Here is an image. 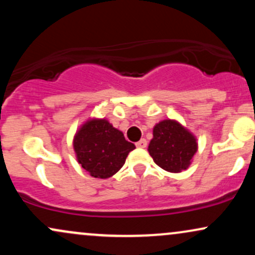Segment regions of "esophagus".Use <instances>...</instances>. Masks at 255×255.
I'll use <instances>...</instances> for the list:
<instances>
[{
  "instance_id": "obj_1",
  "label": "esophagus",
  "mask_w": 255,
  "mask_h": 255,
  "mask_svg": "<svg viewBox=\"0 0 255 255\" xmlns=\"http://www.w3.org/2000/svg\"><path fill=\"white\" fill-rule=\"evenodd\" d=\"M135 146L139 148H145L146 146H147V141H146L145 139H141V140H139L137 142H135Z\"/></svg>"
}]
</instances>
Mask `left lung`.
Listing matches in <instances>:
<instances>
[{"label": "left lung", "mask_w": 255, "mask_h": 255, "mask_svg": "<svg viewBox=\"0 0 255 255\" xmlns=\"http://www.w3.org/2000/svg\"><path fill=\"white\" fill-rule=\"evenodd\" d=\"M198 150L195 136L174 120H163L153 128L148 153L154 163L169 172H181L191 165Z\"/></svg>", "instance_id": "left-lung-1"}]
</instances>
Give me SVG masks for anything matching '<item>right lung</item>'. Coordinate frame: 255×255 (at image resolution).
I'll use <instances>...</instances> for the list:
<instances>
[{
	"instance_id": "add662e5",
	"label": "right lung",
	"mask_w": 255,
	"mask_h": 255,
	"mask_svg": "<svg viewBox=\"0 0 255 255\" xmlns=\"http://www.w3.org/2000/svg\"><path fill=\"white\" fill-rule=\"evenodd\" d=\"M77 159L91 176L108 178L122 168L128 153L135 148L105 119H92L79 128L74 136Z\"/></svg>"
}]
</instances>
